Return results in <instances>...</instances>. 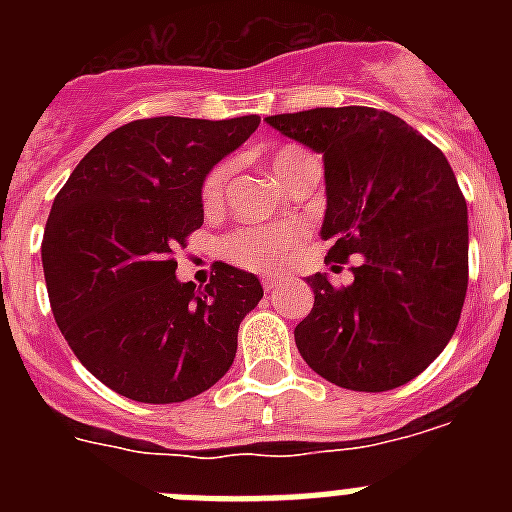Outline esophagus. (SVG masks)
I'll list each match as a JSON object with an SVG mask.
<instances>
[{"label": "esophagus", "mask_w": 512, "mask_h": 512, "mask_svg": "<svg viewBox=\"0 0 512 512\" xmlns=\"http://www.w3.org/2000/svg\"><path fill=\"white\" fill-rule=\"evenodd\" d=\"M282 282H284L282 277H264L261 279V287H264L266 292H271V289H277Z\"/></svg>", "instance_id": "esophagus-1"}]
</instances>
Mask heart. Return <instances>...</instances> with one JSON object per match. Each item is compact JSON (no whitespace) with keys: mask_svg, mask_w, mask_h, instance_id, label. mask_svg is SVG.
I'll return each mask as SVG.
<instances>
[{"mask_svg":"<svg viewBox=\"0 0 512 512\" xmlns=\"http://www.w3.org/2000/svg\"><path fill=\"white\" fill-rule=\"evenodd\" d=\"M271 171L289 187V182L300 174L305 166L315 164V158L295 143H284L274 148L269 156ZM230 179V164L220 161L207 171L200 187V202L205 210H217L223 205L225 187ZM302 241L300 225H251V228L235 230L223 243L225 259L253 271H274L295 253Z\"/></svg>","mask_w":512,"mask_h":512,"instance_id":"heart-1","label":"heart"}]
</instances>
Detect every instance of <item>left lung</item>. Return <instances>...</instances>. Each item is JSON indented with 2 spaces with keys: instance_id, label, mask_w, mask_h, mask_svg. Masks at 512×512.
<instances>
[{
  "instance_id": "obj_1",
  "label": "left lung",
  "mask_w": 512,
  "mask_h": 512,
  "mask_svg": "<svg viewBox=\"0 0 512 512\" xmlns=\"http://www.w3.org/2000/svg\"><path fill=\"white\" fill-rule=\"evenodd\" d=\"M323 153L328 264L351 266L295 328L312 372L343 390L387 392L418 377L459 325L469 282L467 200L449 161L405 120L374 107H315L266 117Z\"/></svg>"
}]
</instances>
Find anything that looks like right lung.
<instances>
[{
	"mask_svg": "<svg viewBox=\"0 0 512 512\" xmlns=\"http://www.w3.org/2000/svg\"><path fill=\"white\" fill-rule=\"evenodd\" d=\"M259 122L133 120L104 135L56 194L40 246L53 318L117 395L184 402L233 364L238 325L264 297L259 279L217 264L194 292L176 279L174 251L202 228L207 171Z\"/></svg>",
	"mask_w": 512,
	"mask_h": 512,
	"instance_id": "right-lung-1",
	"label": "right lung"
}]
</instances>
